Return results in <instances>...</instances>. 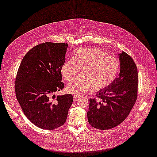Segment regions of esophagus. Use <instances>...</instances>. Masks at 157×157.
<instances>
[{
	"instance_id": "esophagus-1",
	"label": "esophagus",
	"mask_w": 157,
	"mask_h": 157,
	"mask_svg": "<svg viewBox=\"0 0 157 157\" xmlns=\"http://www.w3.org/2000/svg\"><path fill=\"white\" fill-rule=\"evenodd\" d=\"M80 96H81V95H79V94H75L74 95V99H79Z\"/></svg>"
}]
</instances>
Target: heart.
Here are the masks:
<instances>
[{
  "instance_id": "obj_1",
  "label": "heart",
  "mask_w": 157,
  "mask_h": 157,
  "mask_svg": "<svg viewBox=\"0 0 157 157\" xmlns=\"http://www.w3.org/2000/svg\"><path fill=\"white\" fill-rule=\"evenodd\" d=\"M120 64L115 58L98 49H82L64 62L61 73L66 82L74 80L82 70V75L67 87L71 94H82L90 91L102 90L117 78Z\"/></svg>"
}]
</instances>
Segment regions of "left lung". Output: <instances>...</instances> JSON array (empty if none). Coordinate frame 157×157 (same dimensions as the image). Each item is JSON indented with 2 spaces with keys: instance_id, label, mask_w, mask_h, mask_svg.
<instances>
[{
  "instance_id": "8db88e82",
  "label": "left lung",
  "mask_w": 157,
  "mask_h": 157,
  "mask_svg": "<svg viewBox=\"0 0 157 157\" xmlns=\"http://www.w3.org/2000/svg\"><path fill=\"white\" fill-rule=\"evenodd\" d=\"M120 72L111 85L90 99L88 122L98 129H110L127 118L137 98L138 71L133 59L124 52L119 54Z\"/></svg>"
}]
</instances>
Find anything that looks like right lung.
Instances as JSON below:
<instances>
[{"label": "right lung", "mask_w": 157, "mask_h": 157, "mask_svg": "<svg viewBox=\"0 0 157 157\" xmlns=\"http://www.w3.org/2000/svg\"><path fill=\"white\" fill-rule=\"evenodd\" d=\"M67 48L65 43L38 44L25 56L17 72L18 101L26 117L43 129L53 130L63 125L73 102L71 94L55 96L64 87L61 68Z\"/></svg>", "instance_id": "add662e5"}]
</instances>
